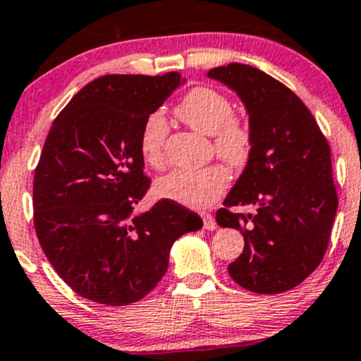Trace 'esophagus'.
Returning <instances> with one entry per match:
<instances>
[{
  "mask_svg": "<svg viewBox=\"0 0 361 361\" xmlns=\"http://www.w3.org/2000/svg\"><path fill=\"white\" fill-rule=\"evenodd\" d=\"M200 217H202V221H204V229L212 231V229H215V227H217V222H215V219L210 214L204 212V214H200Z\"/></svg>",
  "mask_w": 361,
  "mask_h": 361,
  "instance_id": "esophagus-1",
  "label": "esophagus"
}]
</instances>
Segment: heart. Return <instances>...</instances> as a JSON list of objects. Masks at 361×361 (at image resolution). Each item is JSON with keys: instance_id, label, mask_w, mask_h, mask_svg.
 <instances>
[{"instance_id": "1", "label": "heart", "mask_w": 361, "mask_h": 361, "mask_svg": "<svg viewBox=\"0 0 361 361\" xmlns=\"http://www.w3.org/2000/svg\"><path fill=\"white\" fill-rule=\"evenodd\" d=\"M176 115L202 134L212 135L214 149L231 166H241L251 152L252 135L241 118L233 117V103L221 91L200 86L190 91L176 106ZM168 122L154 111L140 128V152L152 168L163 166ZM227 188V175L221 166L175 169L156 181V195L190 209H204Z\"/></svg>"}]
</instances>
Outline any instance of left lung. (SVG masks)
<instances>
[{"mask_svg": "<svg viewBox=\"0 0 361 361\" xmlns=\"http://www.w3.org/2000/svg\"><path fill=\"white\" fill-rule=\"evenodd\" d=\"M207 76L238 93L252 135L246 168L215 214L244 238L227 270L250 292H287L316 270L329 243L338 210L329 144L304 102L267 73L231 62ZM235 204L257 212L231 213Z\"/></svg>", "mask_w": 361, "mask_h": 361, "instance_id": "8db88e82", "label": "left lung"}]
</instances>
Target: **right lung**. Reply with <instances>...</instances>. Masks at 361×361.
<instances>
[{
  "label": "right lung",
  "mask_w": 361,
  "mask_h": 361,
  "mask_svg": "<svg viewBox=\"0 0 361 361\" xmlns=\"http://www.w3.org/2000/svg\"><path fill=\"white\" fill-rule=\"evenodd\" d=\"M181 82L180 73L106 74L52 122L35 168V233L57 275L85 299L140 300L166 273L173 243L204 226L166 198L134 214L151 185L140 128Z\"/></svg>",
  "instance_id": "obj_1"
}]
</instances>
